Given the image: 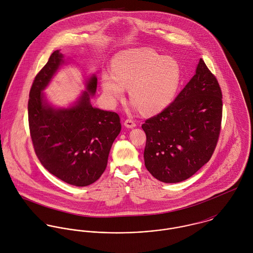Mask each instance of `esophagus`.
Here are the masks:
<instances>
[{
	"label": "esophagus",
	"mask_w": 253,
	"mask_h": 253,
	"mask_svg": "<svg viewBox=\"0 0 253 253\" xmlns=\"http://www.w3.org/2000/svg\"><path fill=\"white\" fill-rule=\"evenodd\" d=\"M124 125H125V126H126V127H128V128H132V127H134V126H136L135 122H134L132 119H126V120L125 121Z\"/></svg>",
	"instance_id": "1"
}]
</instances>
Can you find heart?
I'll return each instance as SVG.
<instances>
[{"mask_svg":"<svg viewBox=\"0 0 253 253\" xmlns=\"http://www.w3.org/2000/svg\"><path fill=\"white\" fill-rule=\"evenodd\" d=\"M112 73L102 74L101 84L111 105L128 87L130 100L142 112L162 111L173 100L180 84L179 64L151 48H132L119 52L112 60Z\"/></svg>","mask_w":253,"mask_h":253,"instance_id":"b5f03b06","label":"heart"}]
</instances>
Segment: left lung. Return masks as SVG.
I'll return each instance as SVG.
<instances>
[{"mask_svg": "<svg viewBox=\"0 0 253 253\" xmlns=\"http://www.w3.org/2000/svg\"><path fill=\"white\" fill-rule=\"evenodd\" d=\"M222 91L201 58L196 74L174 101L145 121V167L158 180L176 183L211 158L222 121Z\"/></svg>", "mask_w": 253, "mask_h": 253, "instance_id": "obj_1", "label": "left lung"}]
</instances>
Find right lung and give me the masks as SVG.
Returning a JSON list of instances; mask_svg holds the SVG:
<instances>
[{
  "label": "right lung",
  "mask_w": 253,
  "mask_h": 253,
  "mask_svg": "<svg viewBox=\"0 0 253 253\" xmlns=\"http://www.w3.org/2000/svg\"><path fill=\"white\" fill-rule=\"evenodd\" d=\"M62 63L63 55L55 50L35 77L28 100L30 135L43 168L60 180L84 187L104 172L122 126L117 113L91 106L89 97L97 87L95 76L87 82L88 92L72 108L55 110L46 104L42 90Z\"/></svg>",
  "instance_id": "add662e5"
}]
</instances>
